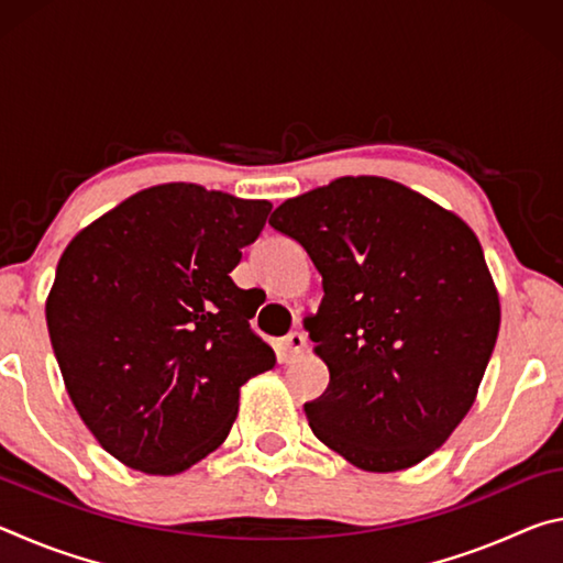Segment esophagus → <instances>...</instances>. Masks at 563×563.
Listing matches in <instances>:
<instances>
[{
    "label": "esophagus",
    "mask_w": 563,
    "mask_h": 563,
    "mask_svg": "<svg viewBox=\"0 0 563 563\" xmlns=\"http://www.w3.org/2000/svg\"><path fill=\"white\" fill-rule=\"evenodd\" d=\"M305 345H308V338H305L300 330H292V332H288V335L283 338V350L288 352V357H298V355H302Z\"/></svg>",
    "instance_id": "34e87169"
}]
</instances>
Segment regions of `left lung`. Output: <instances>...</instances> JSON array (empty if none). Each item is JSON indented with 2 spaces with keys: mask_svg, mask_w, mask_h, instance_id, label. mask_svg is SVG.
<instances>
[{
  "mask_svg": "<svg viewBox=\"0 0 563 563\" xmlns=\"http://www.w3.org/2000/svg\"><path fill=\"white\" fill-rule=\"evenodd\" d=\"M271 225L302 245L325 290L305 322L330 369L305 402L312 432L365 472L422 462L470 412L499 332L472 228L377 176L290 198Z\"/></svg>",
  "mask_w": 563,
  "mask_h": 563,
  "instance_id": "8db88e82",
  "label": "left lung"
}]
</instances>
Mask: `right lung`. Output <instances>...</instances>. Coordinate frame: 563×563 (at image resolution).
I'll return each instance as SVG.
<instances>
[{
    "label": "right lung",
    "instance_id": "right-lung-1",
    "mask_svg": "<svg viewBox=\"0 0 563 563\" xmlns=\"http://www.w3.org/2000/svg\"><path fill=\"white\" fill-rule=\"evenodd\" d=\"M268 201L194 184L131 196L66 245L46 325L66 393L111 456L178 474L221 446L238 389L275 367L231 280Z\"/></svg>",
    "mask_w": 563,
    "mask_h": 563
}]
</instances>
